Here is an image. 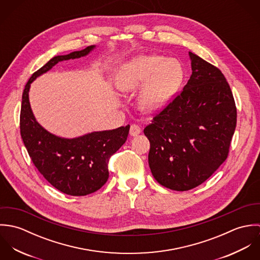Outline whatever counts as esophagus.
<instances>
[{"mask_svg":"<svg viewBox=\"0 0 260 260\" xmlns=\"http://www.w3.org/2000/svg\"><path fill=\"white\" fill-rule=\"evenodd\" d=\"M141 133V128L138 126V125H136V124H133V125H131V127H130V135L131 136H137V135H139Z\"/></svg>","mask_w":260,"mask_h":260,"instance_id":"obj_1","label":"esophagus"}]
</instances>
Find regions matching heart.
Listing matches in <instances>:
<instances>
[{
	"label": "heart",
	"instance_id": "heart-1",
	"mask_svg": "<svg viewBox=\"0 0 260 260\" xmlns=\"http://www.w3.org/2000/svg\"><path fill=\"white\" fill-rule=\"evenodd\" d=\"M182 67L174 59L160 55L140 56L126 63L118 72L116 88L124 94L140 90L137 105L146 115L162 111L178 90Z\"/></svg>",
	"mask_w": 260,
	"mask_h": 260
}]
</instances>
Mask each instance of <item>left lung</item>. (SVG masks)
<instances>
[{
  "label": "left lung",
  "instance_id": "8db88e82",
  "mask_svg": "<svg viewBox=\"0 0 260 260\" xmlns=\"http://www.w3.org/2000/svg\"><path fill=\"white\" fill-rule=\"evenodd\" d=\"M189 57L192 74L183 90L144 129L152 175L176 191L200 185L219 168L237 117L221 71L191 52Z\"/></svg>",
  "mask_w": 260,
  "mask_h": 260
}]
</instances>
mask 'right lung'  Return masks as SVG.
<instances>
[{
	"label": "right lung",
	"instance_id": "right-lung-1",
	"mask_svg": "<svg viewBox=\"0 0 260 260\" xmlns=\"http://www.w3.org/2000/svg\"><path fill=\"white\" fill-rule=\"evenodd\" d=\"M95 45L68 55L56 56L32 75L22 96L21 136L39 172L59 191L84 196L99 190L109 177V159L126 142L130 125L98 131L75 138H63L38 123L29 101L32 82L62 61L87 56Z\"/></svg>",
	"mask_w": 260,
	"mask_h": 260
}]
</instances>
